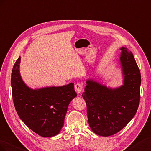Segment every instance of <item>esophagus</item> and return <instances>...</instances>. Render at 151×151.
Here are the masks:
<instances>
[{
  "label": "esophagus",
  "instance_id": "34e87169",
  "mask_svg": "<svg viewBox=\"0 0 151 151\" xmlns=\"http://www.w3.org/2000/svg\"><path fill=\"white\" fill-rule=\"evenodd\" d=\"M75 90L77 93H81L83 90V86L80 83H77L75 85Z\"/></svg>",
  "mask_w": 151,
  "mask_h": 151
}]
</instances>
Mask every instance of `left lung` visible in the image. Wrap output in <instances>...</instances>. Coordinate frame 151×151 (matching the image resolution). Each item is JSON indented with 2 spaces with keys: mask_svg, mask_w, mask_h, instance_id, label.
I'll use <instances>...</instances> for the list:
<instances>
[{
  "mask_svg": "<svg viewBox=\"0 0 151 151\" xmlns=\"http://www.w3.org/2000/svg\"><path fill=\"white\" fill-rule=\"evenodd\" d=\"M120 50L123 85L111 88L88 79L82 94L90 127L100 136H111L122 130L134 117L139 105V68L131 51L123 47Z\"/></svg>",
  "mask_w": 151,
  "mask_h": 151,
  "instance_id": "8db88e82",
  "label": "left lung"
}]
</instances>
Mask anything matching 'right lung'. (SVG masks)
I'll return each instance as SVG.
<instances>
[{"label": "right lung", "instance_id": "1", "mask_svg": "<svg viewBox=\"0 0 151 151\" xmlns=\"http://www.w3.org/2000/svg\"><path fill=\"white\" fill-rule=\"evenodd\" d=\"M20 62L19 57L12 68L11 80L17 113L37 134L44 137L58 135L64 125L69 104L77 96L74 83L32 89L21 78Z\"/></svg>", "mask_w": 151, "mask_h": 151}]
</instances>
